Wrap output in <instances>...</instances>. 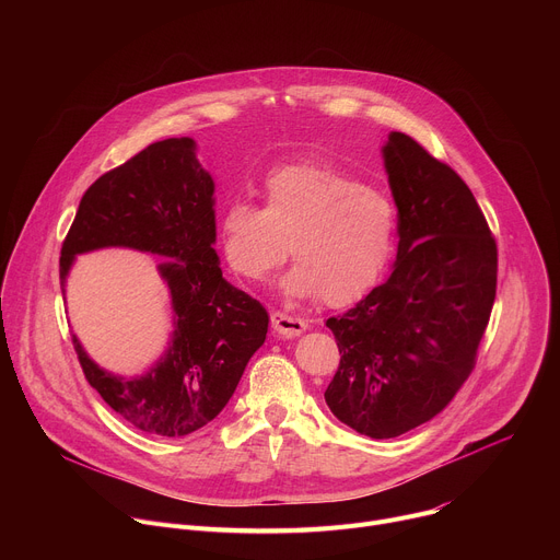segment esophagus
Segmentation results:
<instances>
[{
    "label": "esophagus",
    "instance_id": "34e87169",
    "mask_svg": "<svg viewBox=\"0 0 560 560\" xmlns=\"http://www.w3.org/2000/svg\"><path fill=\"white\" fill-rule=\"evenodd\" d=\"M270 324H272V330L277 337H283V339H292V337H299L301 332H305L307 324L303 322V318L299 316H290L285 312H272L270 314Z\"/></svg>",
    "mask_w": 560,
    "mask_h": 560
}]
</instances>
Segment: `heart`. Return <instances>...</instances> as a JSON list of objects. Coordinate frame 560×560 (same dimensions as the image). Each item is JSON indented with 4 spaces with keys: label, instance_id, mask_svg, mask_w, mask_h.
Returning a JSON list of instances; mask_svg holds the SVG:
<instances>
[{
    "label": "heart",
    "instance_id": "b5f03b06",
    "mask_svg": "<svg viewBox=\"0 0 560 560\" xmlns=\"http://www.w3.org/2000/svg\"><path fill=\"white\" fill-rule=\"evenodd\" d=\"M223 257L246 281L290 259V296L326 305L361 299L383 275L396 244L394 201L332 164H290L264 182V208L232 201L219 219Z\"/></svg>",
    "mask_w": 560,
    "mask_h": 560
}]
</instances>
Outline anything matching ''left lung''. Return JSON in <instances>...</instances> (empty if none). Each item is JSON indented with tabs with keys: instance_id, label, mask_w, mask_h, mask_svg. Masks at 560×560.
I'll return each mask as SVG.
<instances>
[{
	"instance_id": "8db88e82",
	"label": "left lung",
	"mask_w": 560,
	"mask_h": 560,
	"mask_svg": "<svg viewBox=\"0 0 560 560\" xmlns=\"http://www.w3.org/2000/svg\"><path fill=\"white\" fill-rule=\"evenodd\" d=\"M398 208L389 279L326 326L339 368L332 415L372 439L401 436L436 417L467 381L497 296L499 250L471 190L406 132L383 148Z\"/></svg>"
}]
</instances>
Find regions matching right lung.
Segmentation results:
<instances>
[{
	"instance_id": "obj_1",
	"label": "right lung",
	"mask_w": 560,
	"mask_h": 560,
	"mask_svg": "<svg viewBox=\"0 0 560 560\" xmlns=\"http://www.w3.org/2000/svg\"><path fill=\"white\" fill-rule=\"evenodd\" d=\"M212 192L192 139L154 141L84 192L61 244V292L79 253L126 246L171 257L159 270L173 294L175 335L145 376L102 370L72 337L79 365L104 401L156 436H186L210 423L268 332L266 307L221 277Z\"/></svg>"
}]
</instances>
